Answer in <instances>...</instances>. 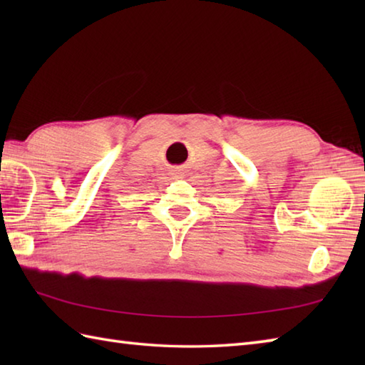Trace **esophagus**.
I'll return each instance as SVG.
<instances>
[{"mask_svg": "<svg viewBox=\"0 0 365 365\" xmlns=\"http://www.w3.org/2000/svg\"><path fill=\"white\" fill-rule=\"evenodd\" d=\"M173 174H174V177H175V178H183V175H185L183 169H178V168L173 169Z\"/></svg>", "mask_w": 365, "mask_h": 365, "instance_id": "1", "label": "esophagus"}]
</instances>
